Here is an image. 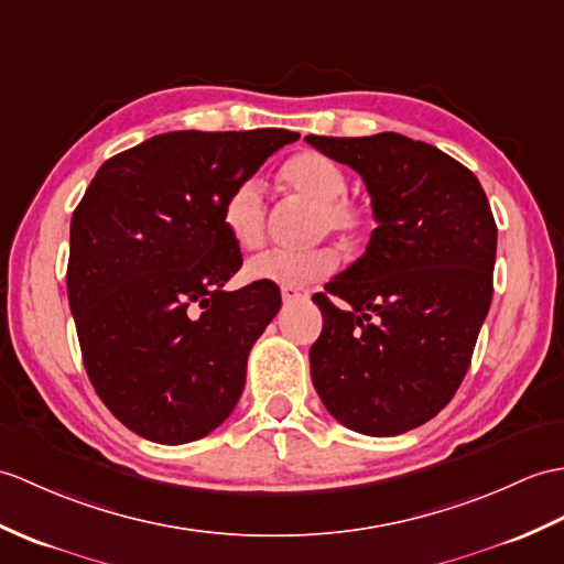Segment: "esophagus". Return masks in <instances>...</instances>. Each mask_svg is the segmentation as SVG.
Listing matches in <instances>:
<instances>
[{"label": "esophagus", "mask_w": 564, "mask_h": 564, "mask_svg": "<svg viewBox=\"0 0 564 564\" xmlns=\"http://www.w3.org/2000/svg\"><path fill=\"white\" fill-rule=\"evenodd\" d=\"M305 293H303V288H295V285H283L281 288V297H283V303H293V300H297V297H303Z\"/></svg>", "instance_id": "1"}]
</instances>
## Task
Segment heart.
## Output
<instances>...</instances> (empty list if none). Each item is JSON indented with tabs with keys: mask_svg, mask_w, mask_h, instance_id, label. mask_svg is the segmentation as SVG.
I'll use <instances>...</instances> for the list:
<instances>
[{
	"mask_svg": "<svg viewBox=\"0 0 564 564\" xmlns=\"http://www.w3.org/2000/svg\"><path fill=\"white\" fill-rule=\"evenodd\" d=\"M281 180L288 189L303 194L314 202V232H334L346 242L360 240L368 230V214L358 204L346 199L348 175L329 155L305 151L288 161L281 170ZM223 230L228 232L235 247L257 250L264 242L267 204L264 187L257 177H245L235 185L220 206ZM338 267V254L332 247L288 252L269 250L257 254L247 264V276L252 281H267L279 285H305L332 276Z\"/></svg>",
	"mask_w": 564,
	"mask_h": 564,
	"instance_id": "heart-1",
	"label": "heart"
}]
</instances>
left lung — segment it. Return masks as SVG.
Returning <instances> with one entry per match:
<instances>
[{
  "label": "left lung",
  "mask_w": 564,
  "mask_h": 564,
  "mask_svg": "<svg viewBox=\"0 0 564 564\" xmlns=\"http://www.w3.org/2000/svg\"><path fill=\"white\" fill-rule=\"evenodd\" d=\"M356 170L377 228L368 250L314 303L312 384L338 423L394 437L435 417L459 389L492 300L497 226L478 177L397 132L305 137Z\"/></svg>",
  "instance_id": "1"
}]
</instances>
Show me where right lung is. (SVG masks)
<instances>
[{
    "instance_id": "1",
    "label": "right lung",
    "mask_w": 564,
    "mask_h": 564,
    "mask_svg": "<svg viewBox=\"0 0 564 564\" xmlns=\"http://www.w3.org/2000/svg\"><path fill=\"white\" fill-rule=\"evenodd\" d=\"M300 134L167 132L105 161L72 216L67 293L90 384L159 444L206 437L238 403L247 358L281 307L242 267L220 206Z\"/></svg>"
}]
</instances>
